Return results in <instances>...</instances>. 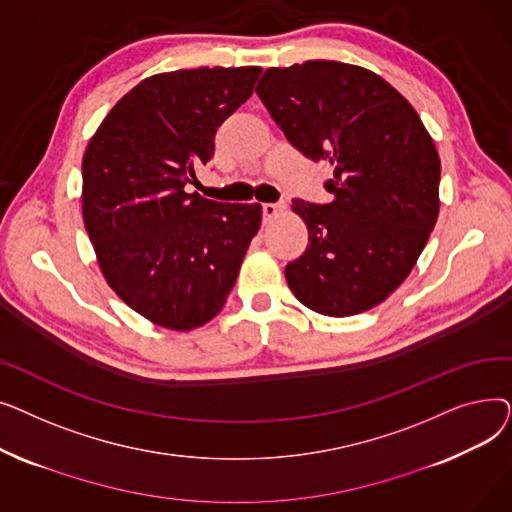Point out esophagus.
<instances>
[{
    "label": "esophagus",
    "mask_w": 512,
    "mask_h": 512,
    "mask_svg": "<svg viewBox=\"0 0 512 512\" xmlns=\"http://www.w3.org/2000/svg\"><path fill=\"white\" fill-rule=\"evenodd\" d=\"M286 209L284 203H263V218L265 220H272L278 218V215Z\"/></svg>",
    "instance_id": "esophagus-1"
}]
</instances>
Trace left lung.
I'll return each mask as SVG.
<instances>
[{"instance_id": "obj_1", "label": "left lung", "mask_w": 512, "mask_h": 512, "mask_svg": "<svg viewBox=\"0 0 512 512\" xmlns=\"http://www.w3.org/2000/svg\"><path fill=\"white\" fill-rule=\"evenodd\" d=\"M257 95L292 147L326 159L334 201H292L305 253L286 282L330 317L386 301L415 267L440 211V155L415 107L375 72L330 60L267 68Z\"/></svg>"}]
</instances>
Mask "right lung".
<instances>
[{
	"instance_id": "right-lung-1",
	"label": "right lung",
	"mask_w": 512,
	"mask_h": 512,
	"mask_svg": "<svg viewBox=\"0 0 512 512\" xmlns=\"http://www.w3.org/2000/svg\"><path fill=\"white\" fill-rule=\"evenodd\" d=\"M259 74V66L153 74L112 107L85 149L83 220L101 274L155 326L188 332L218 315L261 226L259 203L184 191Z\"/></svg>"
}]
</instances>
